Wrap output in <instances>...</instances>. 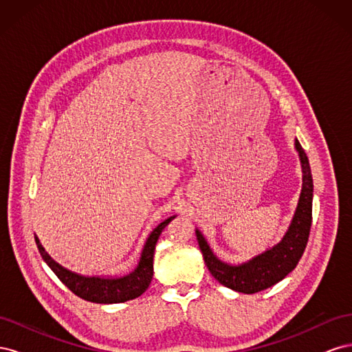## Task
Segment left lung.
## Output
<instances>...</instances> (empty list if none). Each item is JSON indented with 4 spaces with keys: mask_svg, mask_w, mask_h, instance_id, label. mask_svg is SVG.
Masks as SVG:
<instances>
[{
    "mask_svg": "<svg viewBox=\"0 0 352 352\" xmlns=\"http://www.w3.org/2000/svg\"><path fill=\"white\" fill-rule=\"evenodd\" d=\"M295 150L301 160L302 189L289 229H287L279 243L255 255L247 263L233 265L219 260L212 254L202 233L198 229L195 230L199 250L204 255L207 269L212 274V278L219 280V283L223 286L243 294L264 291L285 279L296 267L298 261L302 257L311 228L313 177L307 154L298 140H295Z\"/></svg>",
    "mask_w": 352,
    "mask_h": 352,
    "instance_id": "8db88e82",
    "label": "left lung"
}]
</instances>
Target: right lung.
<instances>
[{
    "mask_svg": "<svg viewBox=\"0 0 352 352\" xmlns=\"http://www.w3.org/2000/svg\"><path fill=\"white\" fill-rule=\"evenodd\" d=\"M176 216L166 219L150 233V236L146 238V242L144 245L141 258L136 265V269L129 274L122 276V278H100V276H92V278H88V276L73 273L52 260L36 236H35V241L42 258H44V261L50 265V269L56 273L57 278L65 283L74 295L80 296L82 300L97 302V304L126 302L129 300H135L138 296H141L148 289V286H150L153 280V274H154L153 261H154L155 243L160 235H162L163 229Z\"/></svg>",
    "mask_w": 352,
    "mask_h": 352,
    "instance_id": "add662e5",
    "label": "right lung"
}]
</instances>
